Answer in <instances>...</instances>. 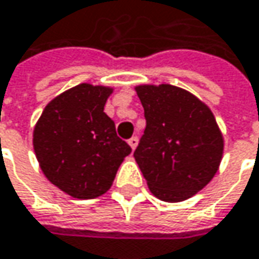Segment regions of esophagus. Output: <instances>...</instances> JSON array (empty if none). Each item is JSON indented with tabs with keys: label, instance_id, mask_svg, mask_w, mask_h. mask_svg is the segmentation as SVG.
Here are the masks:
<instances>
[{
	"label": "esophagus",
	"instance_id": "34e87169",
	"mask_svg": "<svg viewBox=\"0 0 259 259\" xmlns=\"http://www.w3.org/2000/svg\"><path fill=\"white\" fill-rule=\"evenodd\" d=\"M127 142H129V145L132 147V150H135V148H136V145H138V138H136V136H132Z\"/></svg>",
	"mask_w": 259,
	"mask_h": 259
}]
</instances>
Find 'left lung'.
Here are the masks:
<instances>
[{"label": "left lung", "instance_id": "8db88e82", "mask_svg": "<svg viewBox=\"0 0 259 259\" xmlns=\"http://www.w3.org/2000/svg\"><path fill=\"white\" fill-rule=\"evenodd\" d=\"M147 127L135 160L157 199L193 197L215 177L224 151L212 111L190 92L170 85H138Z\"/></svg>", "mask_w": 259, "mask_h": 259}]
</instances>
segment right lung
Instances as JSON below:
<instances>
[{
	"label": "right lung",
	"mask_w": 259,
	"mask_h": 259,
	"mask_svg": "<svg viewBox=\"0 0 259 259\" xmlns=\"http://www.w3.org/2000/svg\"><path fill=\"white\" fill-rule=\"evenodd\" d=\"M112 89L78 84L44 108L34 151L46 178L74 199H96L111 188L129 145L104 112Z\"/></svg>",
	"instance_id": "1"
}]
</instances>
